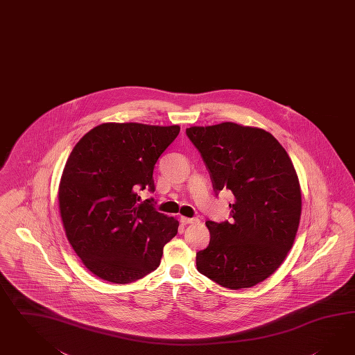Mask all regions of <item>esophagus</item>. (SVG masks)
I'll list each match as a JSON object with an SVG mask.
<instances>
[{
    "label": "esophagus",
    "mask_w": 355,
    "mask_h": 355,
    "mask_svg": "<svg viewBox=\"0 0 355 355\" xmlns=\"http://www.w3.org/2000/svg\"><path fill=\"white\" fill-rule=\"evenodd\" d=\"M181 222L183 225H191V223H199L198 218H189V217H181Z\"/></svg>",
    "instance_id": "34e87169"
}]
</instances>
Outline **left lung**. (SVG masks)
I'll return each instance as SVG.
<instances>
[{
    "instance_id": "8db88e82",
    "label": "left lung",
    "mask_w": 355,
    "mask_h": 355,
    "mask_svg": "<svg viewBox=\"0 0 355 355\" xmlns=\"http://www.w3.org/2000/svg\"><path fill=\"white\" fill-rule=\"evenodd\" d=\"M217 191L230 190L232 222L207 220L211 241L196 253L199 272L230 289L268 279L287 257L301 218L297 173L275 137L256 126H190Z\"/></svg>"
}]
</instances>
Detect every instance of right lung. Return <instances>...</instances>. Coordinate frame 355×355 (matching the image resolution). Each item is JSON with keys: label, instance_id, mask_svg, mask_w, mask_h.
<instances>
[{"label": "right lung", "instance_id": "obj_1", "mask_svg": "<svg viewBox=\"0 0 355 355\" xmlns=\"http://www.w3.org/2000/svg\"><path fill=\"white\" fill-rule=\"evenodd\" d=\"M178 125L105 123L84 135L59 183V211L68 241L98 278L128 284L160 265L178 220L153 211V168L178 135Z\"/></svg>", "mask_w": 355, "mask_h": 355}]
</instances>
